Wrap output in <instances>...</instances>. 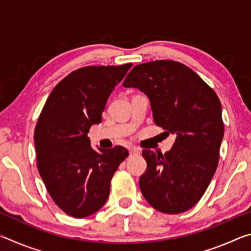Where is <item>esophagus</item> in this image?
Returning <instances> with one entry per match:
<instances>
[{
    "label": "esophagus",
    "mask_w": 251,
    "mask_h": 251,
    "mask_svg": "<svg viewBox=\"0 0 251 251\" xmlns=\"http://www.w3.org/2000/svg\"><path fill=\"white\" fill-rule=\"evenodd\" d=\"M141 154V151H139V150H137L136 147H130L129 148V155L130 156H134V155H139Z\"/></svg>",
    "instance_id": "1"
}]
</instances>
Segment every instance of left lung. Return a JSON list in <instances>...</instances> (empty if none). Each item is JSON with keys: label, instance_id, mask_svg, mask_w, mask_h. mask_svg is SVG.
<instances>
[{"label": "left lung", "instance_id": "8db88e82", "mask_svg": "<svg viewBox=\"0 0 251 251\" xmlns=\"http://www.w3.org/2000/svg\"><path fill=\"white\" fill-rule=\"evenodd\" d=\"M123 85L145 93L155 124L176 135L165 154L143 151V196L165 214L190 209L205 194L219 161L224 122L217 94L188 66L168 59L136 65Z\"/></svg>", "mask_w": 251, "mask_h": 251}]
</instances>
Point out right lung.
<instances>
[{"label":"right lung","mask_w":251,"mask_h":251,"mask_svg":"<svg viewBox=\"0 0 251 251\" xmlns=\"http://www.w3.org/2000/svg\"><path fill=\"white\" fill-rule=\"evenodd\" d=\"M131 65L73 71L53 88L37 120V169L54 202L74 218L87 217L104 206L110 179L128 156L122 146L96 151L87 133L100 123L106 100Z\"/></svg>","instance_id":"right-lung-1"}]
</instances>
